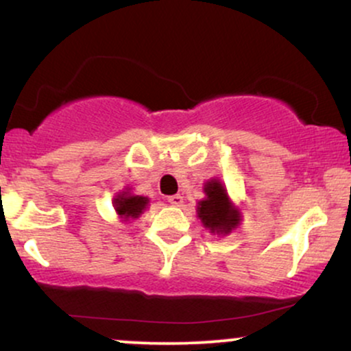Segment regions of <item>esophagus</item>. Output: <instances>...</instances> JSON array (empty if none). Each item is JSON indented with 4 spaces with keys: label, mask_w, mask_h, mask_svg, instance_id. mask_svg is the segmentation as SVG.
<instances>
[{
    "label": "esophagus",
    "mask_w": 351,
    "mask_h": 351,
    "mask_svg": "<svg viewBox=\"0 0 351 351\" xmlns=\"http://www.w3.org/2000/svg\"><path fill=\"white\" fill-rule=\"evenodd\" d=\"M168 203L170 204H173V206H181V204H183V196L181 195H171V196H168Z\"/></svg>",
    "instance_id": "esophagus-1"
}]
</instances>
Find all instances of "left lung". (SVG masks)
<instances>
[{
  "instance_id": "obj_1",
  "label": "left lung",
  "mask_w": 351,
  "mask_h": 351,
  "mask_svg": "<svg viewBox=\"0 0 351 351\" xmlns=\"http://www.w3.org/2000/svg\"><path fill=\"white\" fill-rule=\"evenodd\" d=\"M208 198L199 201L198 216L211 232H231L239 223V213L231 208L226 189L219 181H209L204 188Z\"/></svg>"
}]
</instances>
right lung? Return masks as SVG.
<instances>
[{
    "instance_id": "add662e5",
    "label": "right lung",
    "mask_w": 351,
    "mask_h": 351,
    "mask_svg": "<svg viewBox=\"0 0 351 351\" xmlns=\"http://www.w3.org/2000/svg\"><path fill=\"white\" fill-rule=\"evenodd\" d=\"M147 203L148 199L143 196H119L115 199V209L120 216H123V219H128L142 215Z\"/></svg>"
}]
</instances>
